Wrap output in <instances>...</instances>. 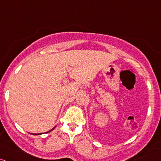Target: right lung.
Returning <instances> with one entry per match:
<instances>
[{"mask_svg":"<svg viewBox=\"0 0 161 161\" xmlns=\"http://www.w3.org/2000/svg\"><path fill=\"white\" fill-rule=\"evenodd\" d=\"M53 129H54V128H53V129H52V130H49V131H48V132H49V131H51V130H53ZM32 135H40V134H32Z\"/></svg>","mask_w":161,"mask_h":161,"instance_id":"add662e5","label":"right lung"}]
</instances>
